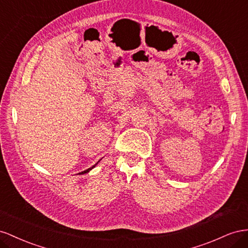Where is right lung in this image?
<instances>
[{"label":"right lung","instance_id":"right-lung-1","mask_svg":"<svg viewBox=\"0 0 248 248\" xmlns=\"http://www.w3.org/2000/svg\"><path fill=\"white\" fill-rule=\"evenodd\" d=\"M95 165H96V164H95ZM95 165H93V167H90V168H88V169H86V170H84V171H82V172H80V173H79V174H83V173H86V172H88V171H89V170H91V169H93V167H94V166H95Z\"/></svg>","mask_w":248,"mask_h":248}]
</instances>
